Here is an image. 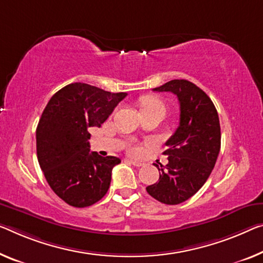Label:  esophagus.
<instances>
[{
	"label": "esophagus",
	"mask_w": 263,
	"mask_h": 263,
	"mask_svg": "<svg viewBox=\"0 0 263 263\" xmlns=\"http://www.w3.org/2000/svg\"><path fill=\"white\" fill-rule=\"evenodd\" d=\"M129 163H132L133 165H135V167H141V165H143L142 162H140V161H135V160H128Z\"/></svg>",
	"instance_id": "esophagus-1"
}]
</instances>
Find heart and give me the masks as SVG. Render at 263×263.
Returning a JSON list of instances; mask_svg holds the SVG:
<instances>
[{"label": "heart", "mask_w": 263, "mask_h": 263, "mask_svg": "<svg viewBox=\"0 0 263 263\" xmlns=\"http://www.w3.org/2000/svg\"><path fill=\"white\" fill-rule=\"evenodd\" d=\"M140 107H141V111L142 112H154V111L164 112L165 111L164 103L154 95L143 96V98L140 100ZM139 151L140 149L137 147L130 148V152L133 153V154H137Z\"/></svg>", "instance_id": "heart-1"}]
</instances>
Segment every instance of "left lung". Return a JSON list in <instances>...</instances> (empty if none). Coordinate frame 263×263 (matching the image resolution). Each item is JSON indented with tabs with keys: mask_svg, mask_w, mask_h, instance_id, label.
Wrapping results in <instances>:
<instances>
[{
	"mask_svg": "<svg viewBox=\"0 0 263 263\" xmlns=\"http://www.w3.org/2000/svg\"><path fill=\"white\" fill-rule=\"evenodd\" d=\"M153 90L177 96L180 124L165 142L168 164H155L160 179L145 189L164 204H179L199 191L215 165L221 148L219 115L209 96L187 80H172Z\"/></svg>",
	"mask_w": 263,
	"mask_h": 263,
	"instance_id": "8db88e82",
	"label": "left lung"
}]
</instances>
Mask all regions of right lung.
<instances>
[{"instance_id": "right-lung-1", "label": "right lung", "mask_w": 263, "mask_h": 263, "mask_svg": "<svg viewBox=\"0 0 263 263\" xmlns=\"http://www.w3.org/2000/svg\"><path fill=\"white\" fill-rule=\"evenodd\" d=\"M127 92L70 83L51 96L36 128V151L48 184L76 208L106 195L119 157L90 152L89 128L101 127Z\"/></svg>"}]
</instances>
